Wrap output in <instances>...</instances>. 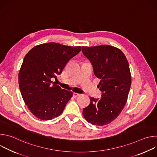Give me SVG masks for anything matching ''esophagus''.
<instances>
[{
  "instance_id": "obj_1",
  "label": "esophagus",
  "mask_w": 157,
  "mask_h": 157,
  "mask_svg": "<svg viewBox=\"0 0 157 157\" xmlns=\"http://www.w3.org/2000/svg\"><path fill=\"white\" fill-rule=\"evenodd\" d=\"M80 95V94H79V93H73V97L74 98H77L78 96H79Z\"/></svg>"
}]
</instances>
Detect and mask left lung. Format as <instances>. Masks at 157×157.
<instances>
[{
  "instance_id": "obj_1",
  "label": "left lung",
  "mask_w": 157,
  "mask_h": 157,
  "mask_svg": "<svg viewBox=\"0 0 157 157\" xmlns=\"http://www.w3.org/2000/svg\"><path fill=\"white\" fill-rule=\"evenodd\" d=\"M82 51L101 79L98 86L102 92L99 99L90 97L82 115L93 125L109 124L119 116L127 101L132 81L128 61L120 49L107 44L82 47Z\"/></svg>"
}]
</instances>
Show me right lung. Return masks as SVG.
I'll list each match as a JSON object with an SVG mask.
<instances>
[{"label":"right lung","instance_id":"obj_1","mask_svg":"<svg viewBox=\"0 0 157 157\" xmlns=\"http://www.w3.org/2000/svg\"><path fill=\"white\" fill-rule=\"evenodd\" d=\"M81 50L50 42L38 44L25 55L18 73L22 98L38 119L49 121L60 116L73 93L62 89L51 79H57L66 64Z\"/></svg>","mask_w":157,"mask_h":157}]
</instances>
